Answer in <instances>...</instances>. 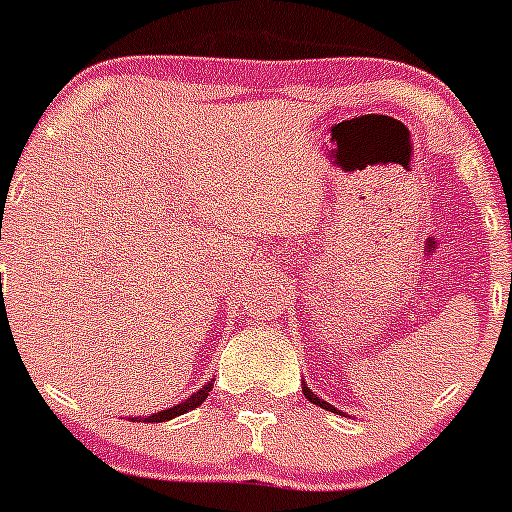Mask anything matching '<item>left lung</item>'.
I'll return each mask as SVG.
<instances>
[{"label": "left lung", "mask_w": 512, "mask_h": 512, "mask_svg": "<svg viewBox=\"0 0 512 512\" xmlns=\"http://www.w3.org/2000/svg\"><path fill=\"white\" fill-rule=\"evenodd\" d=\"M301 392H304V397H306V399H309V402H314V405H319V407H321V410L337 412V410H334V405H329V402H324V399H319V397H316V394H314V392H311V389H309V387H306V384H304V387H301Z\"/></svg>", "instance_id": "obj_1"}]
</instances>
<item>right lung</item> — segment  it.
Returning a JSON list of instances; mask_svg holds the SVG:
<instances>
[{
  "instance_id": "add662e5",
  "label": "right lung",
  "mask_w": 512,
  "mask_h": 512,
  "mask_svg": "<svg viewBox=\"0 0 512 512\" xmlns=\"http://www.w3.org/2000/svg\"><path fill=\"white\" fill-rule=\"evenodd\" d=\"M211 389H213V382L203 384V387L198 389V392H193L191 397H188V399H183V402H180V405H175V407H168V410L158 412V415L143 417V422H145V420H148V422H168V420H173V417H178V415H186L188 410H196L198 405H203V399L208 397V392H211Z\"/></svg>"
}]
</instances>
